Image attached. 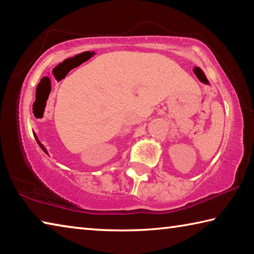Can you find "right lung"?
<instances>
[{"instance_id": "1", "label": "right lung", "mask_w": 254, "mask_h": 254, "mask_svg": "<svg viewBox=\"0 0 254 254\" xmlns=\"http://www.w3.org/2000/svg\"><path fill=\"white\" fill-rule=\"evenodd\" d=\"M34 136H36V140H37V142H38V144H39V145H40V148H41L42 150H44V151H45V152L47 153V150H46V148L44 147V145H42V144L40 143V141H39V140H38V137H37V135H36V134H34Z\"/></svg>"}]
</instances>
